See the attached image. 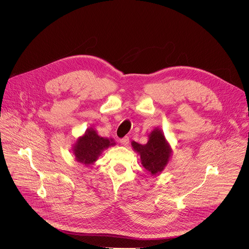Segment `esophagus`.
<instances>
[{"label":"esophagus","mask_w":249,"mask_h":249,"mask_svg":"<svg viewBox=\"0 0 249 249\" xmlns=\"http://www.w3.org/2000/svg\"><path fill=\"white\" fill-rule=\"evenodd\" d=\"M120 143H121L122 146L127 147V146L129 145V138H128V137H125V138L121 139V140H120Z\"/></svg>","instance_id":"1"}]
</instances>
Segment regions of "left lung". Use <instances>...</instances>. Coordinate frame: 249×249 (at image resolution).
Listing matches in <instances>:
<instances>
[{"instance_id": "left-lung-1", "label": "left lung", "mask_w": 249, "mask_h": 249, "mask_svg": "<svg viewBox=\"0 0 249 249\" xmlns=\"http://www.w3.org/2000/svg\"><path fill=\"white\" fill-rule=\"evenodd\" d=\"M148 143L141 145L132 141L133 150L140 155L141 163L152 176H158L168 164L172 149L160 128H155L149 134Z\"/></svg>"}]
</instances>
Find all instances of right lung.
<instances>
[{
    "label": "right lung",
    "mask_w": 249,
    "mask_h": 249,
    "mask_svg": "<svg viewBox=\"0 0 249 249\" xmlns=\"http://www.w3.org/2000/svg\"><path fill=\"white\" fill-rule=\"evenodd\" d=\"M115 145L112 138H103L97 134L94 128L90 127L76 140L72 153L78 162L88 166L93 164L104 150Z\"/></svg>",
    "instance_id": "add662e5"
}]
</instances>
